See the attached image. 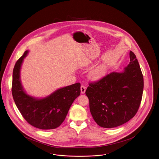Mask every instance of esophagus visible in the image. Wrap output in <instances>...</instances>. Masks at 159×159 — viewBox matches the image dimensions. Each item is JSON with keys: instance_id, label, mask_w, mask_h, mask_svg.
<instances>
[{"instance_id": "34e87169", "label": "esophagus", "mask_w": 159, "mask_h": 159, "mask_svg": "<svg viewBox=\"0 0 159 159\" xmlns=\"http://www.w3.org/2000/svg\"><path fill=\"white\" fill-rule=\"evenodd\" d=\"M80 90H81V93L82 94H84L85 93V91H86V88L85 86H82L80 87Z\"/></svg>"}]
</instances>
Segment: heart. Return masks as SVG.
<instances>
[{
  "label": "heart",
  "instance_id": "obj_1",
  "mask_svg": "<svg viewBox=\"0 0 159 159\" xmlns=\"http://www.w3.org/2000/svg\"><path fill=\"white\" fill-rule=\"evenodd\" d=\"M107 67L105 65H99L90 72L89 77L93 80H99L105 75Z\"/></svg>",
  "mask_w": 159,
  "mask_h": 159
}]
</instances>
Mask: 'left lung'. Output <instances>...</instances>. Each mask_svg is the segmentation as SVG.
I'll use <instances>...</instances> for the list:
<instances>
[{
  "label": "left lung",
  "instance_id": "left-lung-1",
  "mask_svg": "<svg viewBox=\"0 0 159 159\" xmlns=\"http://www.w3.org/2000/svg\"><path fill=\"white\" fill-rule=\"evenodd\" d=\"M130 62L121 73L112 72L99 80L90 83L86 90L92 116L98 125L114 128L133 118L142 99L144 79L133 51Z\"/></svg>",
  "mask_w": 159,
  "mask_h": 159
}]
</instances>
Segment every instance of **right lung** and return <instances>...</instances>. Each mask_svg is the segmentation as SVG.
Listing matches in <instances>:
<instances>
[{
	"label": "right lung",
	"instance_id": "1",
	"mask_svg": "<svg viewBox=\"0 0 159 159\" xmlns=\"http://www.w3.org/2000/svg\"><path fill=\"white\" fill-rule=\"evenodd\" d=\"M28 52V50L25 51L13 68V100L24 118L30 125L41 129H55L63 123L71 104L80 95V83L58 89L42 99L28 95L24 91L20 79L21 66Z\"/></svg>",
	"mask_w": 159,
	"mask_h": 159
}]
</instances>
